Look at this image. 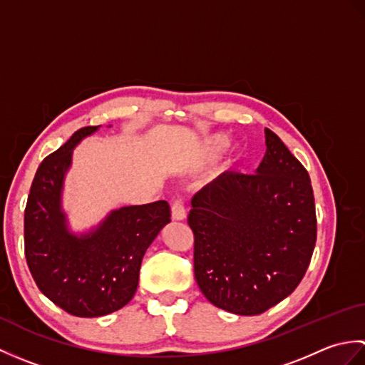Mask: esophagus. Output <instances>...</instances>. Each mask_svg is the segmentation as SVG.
Instances as JSON below:
<instances>
[{
  "label": "esophagus",
  "mask_w": 365,
  "mask_h": 365,
  "mask_svg": "<svg viewBox=\"0 0 365 365\" xmlns=\"http://www.w3.org/2000/svg\"><path fill=\"white\" fill-rule=\"evenodd\" d=\"M170 215H173L174 221H183L187 218V212H185V207L182 204V200H174L173 207H170Z\"/></svg>",
  "instance_id": "esophagus-1"
}]
</instances>
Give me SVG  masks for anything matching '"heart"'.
Masks as SVG:
<instances>
[{
	"label": "heart",
	"mask_w": 365,
	"mask_h": 365,
	"mask_svg": "<svg viewBox=\"0 0 365 365\" xmlns=\"http://www.w3.org/2000/svg\"><path fill=\"white\" fill-rule=\"evenodd\" d=\"M229 145V136L226 133H215L207 136L202 143V150L205 158L213 160Z\"/></svg>",
	"instance_id": "b5f03b06"
}]
</instances>
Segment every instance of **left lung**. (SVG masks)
I'll return each instance as SVG.
<instances>
[{"label": "left lung", "instance_id": "1", "mask_svg": "<svg viewBox=\"0 0 365 365\" xmlns=\"http://www.w3.org/2000/svg\"><path fill=\"white\" fill-rule=\"evenodd\" d=\"M255 174H221L191 199L195 276L224 311L257 315L297 289L317 242L314 191L304 166L273 131Z\"/></svg>", "mask_w": 365, "mask_h": 365}]
</instances>
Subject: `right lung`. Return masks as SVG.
I'll return each mask as SVG.
<instances>
[{"mask_svg": "<svg viewBox=\"0 0 365 365\" xmlns=\"http://www.w3.org/2000/svg\"><path fill=\"white\" fill-rule=\"evenodd\" d=\"M100 128L84 127L38 166L25 208V255L46 298L75 317L119 311L138 289L147 247L170 222L166 200L111 210L96 227L75 234L63 208L73 149Z\"/></svg>", "mask_w": 365, "mask_h": 365, "instance_id": "1", "label": "right lung"}]
</instances>
